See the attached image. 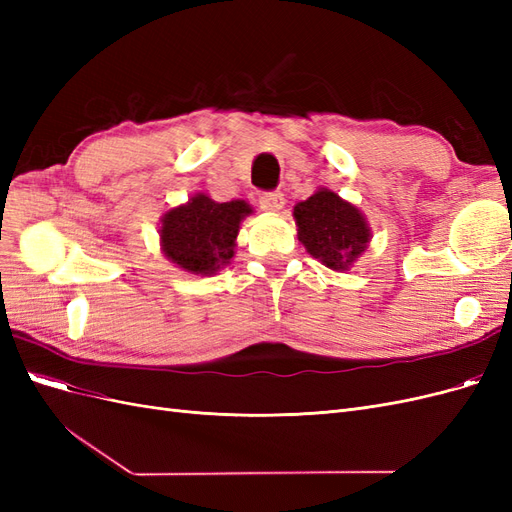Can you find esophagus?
<instances>
[{
    "instance_id": "1",
    "label": "esophagus",
    "mask_w": 512,
    "mask_h": 512,
    "mask_svg": "<svg viewBox=\"0 0 512 512\" xmlns=\"http://www.w3.org/2000/svg\"><path fill=\"white\" fill-rule=\"evenodd\" d=\"M258 205L262 211H269V213H280L286 205V198L282 192H265L258 198Z\"/></svg>"
}]
</instances>
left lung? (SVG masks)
Here are the masks:
<instances>
[{
  "label": "left lung",
  "instance_id": "1",
  "mask_svg": "<svg viewBox=\"0 0 512 512\" xmlns=\"http://www.w3.org/2000/svg\"><path fill=\"white\" fill-rule=\"evenodd\" d=\"M292 215L307 254L333 271H348L371 241V228L361 209L329 188H318L294 205Z\"/></svg>",
  "mask_w": 512,
  "mask_h": 512
}]
</instances>
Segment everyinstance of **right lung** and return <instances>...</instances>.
Wrapping results in <instances>:
<instances>
[{
  "instance_id": "1",
  "label": "right lung",
  "mask_w": 512,
  "mask_h": 512,
  "mask_svg": "<svg viewBox=\"0 0 512 512\" xmlns=\"http://www.w3.org/2000/svg\"><path fill=\"white\" fill-rule=\"evenodd\" d=\"M254 209L245 200L215 203L203 192L168 209L160 218L164 256L192 275H215L235 256L241 222Z\"/></svg>"
}]
</instances>
